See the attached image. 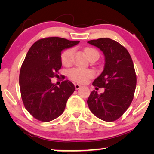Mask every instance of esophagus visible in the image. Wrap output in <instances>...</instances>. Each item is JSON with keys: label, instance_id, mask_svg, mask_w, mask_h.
Here are the masks:
<instances>
[{"label": "esophagus", "instance_id": "esophagus-1", "mask_svg": "<svg viewBox=\"0 0 154 154\" xmlns=\"http://www.w3.org/2000/svg\"><path fill=\"white\" fill-rule=\"evenodd\" d=\"M81 88V85H80L79 84H75V88L76 90H79Z\"/></svg>", "mask_w": 154, "mask_h": 154}]
</instances>
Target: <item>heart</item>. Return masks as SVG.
<instances>
[{
    "mask_svg": "<svg viewBox=\"0 0 154 154\" xmlns=\"http://www.w3.org/2000/svg\"><path fill=\"white\" fill-rule=\"evenodd\" d=\"M85 52L88 59L92 54H97L99 57V52L94 48H86ZM73 53H74L73 48H69L62 52L61 54V61L64 66H69L71 64ZM94 71L89 69L73 68L68 71V76L69 79L79 83H87L89 79L94 76Z\"/></svg>",
    "mask_w": 154,
    "mask_h": 154,
    "instance_id": "1",
    "label": "heart"
}]
</instances>
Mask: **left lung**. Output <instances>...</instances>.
<instances>
[{"mask_svg": "<svg viewBox=\"0 0 154 154\" xmlns=\"http://www.w3.org/2000/svg\"><path fill=\"white\" fill-rule=\"evenodd\" d=\"M102 50L105 57L104 71L94 80V87L104 88L99 94L91 92L87 101L90 110L103 121L119 119L129 108L134 97L137 76L130 54L117 41L104 38L88 41Z\"/></svg>", "mask_w": 154, "mask_h": 154, "instance_id": "obj_1", "label": "left lung"}]
</instances>
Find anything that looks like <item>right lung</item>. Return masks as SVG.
<instances>
[{"label": "right lung", "mask_w": 154, "mask_h": 154, "mask_svg": "<svg viewBox=\"0 0 154 154\" xmlns=\"http://www.w3.org/2000/svg\"><path fill=\"white\" fill-rule=\"evenodd\" d=\"M79 42L48 37L35 41L29 50L20 69V92L25 108L35 119L49 122L64 112L75 86L65 80L58 87L51 79L59 76L62 50Z\"/></svg>", "instance_id": "right-lung-1"}]
</instances>
